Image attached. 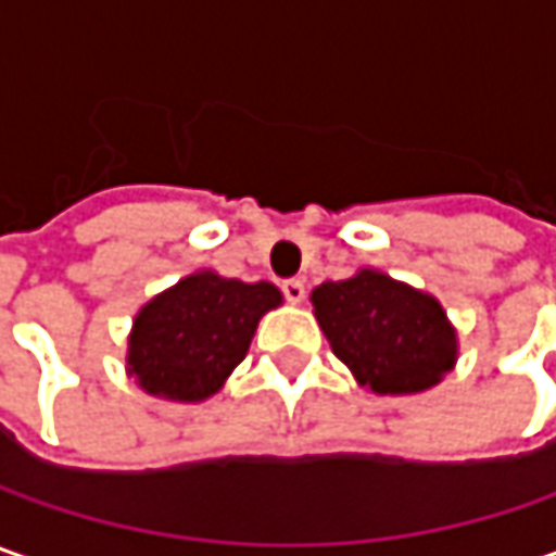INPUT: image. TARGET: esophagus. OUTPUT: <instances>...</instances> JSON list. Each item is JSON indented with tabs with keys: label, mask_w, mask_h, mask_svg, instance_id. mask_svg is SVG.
<instances>
[{
	"label": "esophagus",
	"mask_w": 556,
	"mask_h": 556,
	"mask_svg": "<svg viewBox=\"0 0 556 556\" xmlns=\"http://www.w3.org/2000/svg\"><path fill=\"white\" fill-rule=\"evenodd\" d=\"M281 293H285L288 303H303L306 300V285L300 278H288V281H281Z\"/></svg>",
	"instance_id": "esophagus-1"
}]
</instances>
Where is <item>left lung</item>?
<instances>
[{"instance_id": "left-lung-1", "label": "left lung", "mask_w": 556, "mask_h": 556, "mask_svg": "<svg viewBox=\"0 0 556 556\" xmlns=\"http://www.w3.org/2000/svg\"><path fill=\"white\" fill-rule=\"evenodd\" d=\"M333 355L374 393H420L455 365V331L433 296L380 271L312 290Z\"/></svg>"}]
</instances>
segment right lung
Masks as SVG:
<instances>
[{
    "mask_svg": "<svg viewBox=\"0 0 556 556\" xmlns=\"http://www.w3.org/2000/svg\"><path fill=\"white\" fill-rule=\"evenodd\" d=\"M281 303L275 285L198 271L154 296L136 318L129 374L148 393L201 402L241 365L260 318Z\"/></svg>",
    "mask_w": 556,
    "mask_h": 556,
    "instance_id": "add662e5",
    "label": "right lung"
}]
</instances>
